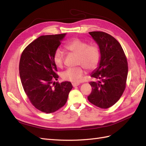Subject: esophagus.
<instances>
[{
    "instance_id": "esophagus-1",
    "label": "esophagus",
    "mask_w": 146,
    "mask_h": 146,
    "mask_svg": "<svg viewBox=\"0 0 146 146\" xmlns=\"http://www.w3.org/2000/svg\"><path fill=\"white\" fill-rule=\"evenodd\" d=\"M72 86H73L74 87H76V86H78L79 85H80V83L73 82V83H72Z\"/></svg>"
}]
</instances>
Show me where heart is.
<instances>
[{
  "label": "heart",
  "instance_id": "b5f03b06",
  "mask_svg": "<svg viewBox=\"0 0 146 146\" xmlns=\"http://www.w3.org/2000/svg\"><path fill=\"white\" fill-rule=\"evenodd\" d=\"M66 49L78 55L77 64L82 65L87 70H94L98 67L100 60V51L96 45H89L88 42L79 39H74L65 46ZM64 60V52L58 48L54 55V61L58 68H62ZM85 74L82 67L69 68L63 73L64 80L75 83L80 82Z\"/></svg>",
  "mask_w": 146,
  "mask_h": 146
}]
</instances>
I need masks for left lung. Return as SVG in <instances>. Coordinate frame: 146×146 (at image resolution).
Returning a JSON list of instances; mask_svg holds the SVG:
<instances>
[{"instance_id": "obj_1", "label": "left lung", "mask_w": 146, "mask_h": 146, "mask_svg": "<svg viewBox=\"0 0 146 146\" xmlns=\"http://www.w3.org/2000/svg\"><path fill=\"white\" fill-rule=\"evenodd\" d=\"M89 34L99 46L100 60L98 67L91 74L96 82H91L92 91L88 97L91 104L101 108L115 104L125 90L128 74L125 55L119 42L103 32Z\"/></svg>"}]
</instances>
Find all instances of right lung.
I'll return each mask as SVG.
<instances>
[{
  "label": "right lung",
  "mask_w": 146,
  "mask_h": 146,
  "mask_svg": "<svg viewBox=\"0 0 146 146\" xmlns=\"http://www.w3.org/2000/svg\"><path fill=\"white\" fill-rule=\"evenodd\" d=\"M66 35L39 36L25 47L20 58L19 75L25 94L35 108L46 113L63 107L72 88L69 82H54L58 78L54 55Z\"/></svg>",
  "instance_id": "add662e5"
}]
</instances>
